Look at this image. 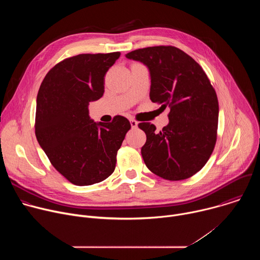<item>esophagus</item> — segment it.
I'll return each mask as SVG.
<instances>
[{
    "label": "esophagus",
    "instance_id": "1",
    "mask_svg": "<svg viewBox=\"0 0 260 260\" xmlns=\"http://www.w3.org/2000/svg\"><path fill=\"white\" fill-rule=\"evenodd\" d=\"M129 122H131L132 128H137V127H138V121H136V120H134V119H131Z\"/></svg>",
    "mask_w": 260,
    "mask_h": 260
}]
</instances>
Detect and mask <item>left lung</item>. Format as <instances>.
I'll list each match as a JSON object with an SVG mask.
<instances>
[{
  "label": "left lung",
  "mask_w": 260,
  "mask_h": 260,
  "mask_svg": "<svg viewBox=\"0 0 260 260\" xmlns=\"http://www.w3.org/2000/svg\"><path fill=\"white\" fill-rule=\"evenodd\" d=\"M125 57L142 62L150 74V100L170 107L162 131L141 122L147 140L141 153L155 175L171 181L187 179L210 158L217 138L219 106L216 92L202 67L173 46L134 50Z\"/></svg>",
  "instance_id": "8db88e82"
}]
</instances>
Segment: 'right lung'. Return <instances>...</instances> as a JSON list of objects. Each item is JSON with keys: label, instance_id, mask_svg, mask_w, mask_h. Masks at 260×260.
Segmentation results:
<instances>
[{"label": "right lung", "instance_id": "right-lung-1", "mask_svg": "<svg viewBox=\"0 0 260 260\" xmlns=\"http://www.w3.org/2000/svg\"><path fill=\"white\" fill-rule=\"evenodd\" d=\"M120 52L79 54L55 64L37 95L35 133L52 166L71 183L92 185L115 170L117 151L131 128L123 116L94 122L88 105L105 91V75Z\"/></svg>", "mask_w": 260, "mask_h": 260}]
</instances>
